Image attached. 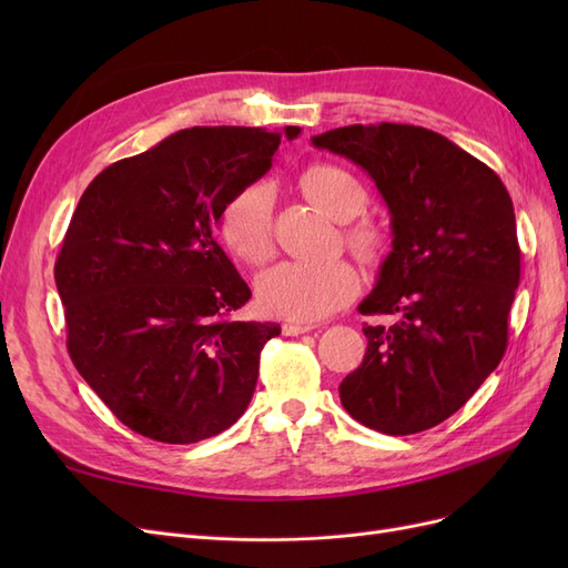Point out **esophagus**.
<instances>
[{
	"label": "esophagus",
	"instance_id": "34e87169",
	"mask_svg": "<svg viewBox=\"0 0 568 568\" xmlns=\"http://www.w3.org/2000/svg\"><path fill=\"white\" fill-rule=\"evenodd\" d=\"M313 329H315V324H305V322H284L282 324V332L286 336H298V334H307Z\"/></svg>",
	"mask_w": 568,
	"mask_h": 568
}]
</instances>
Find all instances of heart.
<instances>
[{"label":"heart","mask_w":568,"mask_h":568,"mask_svg":"<svg viewBox=\"0 0 568 568\" xmlns=\"http://www.w3.org/2000/svg\"><path fill=\"white\" fill-rule=\"evenodd\" d=\"M298 186L303 196L336 222L341 236L359 261L379 263L388 253V234L363 215L369 196L353 173L332 163L305 168ZM220 239L239 261L263 265L274 253V196L267 182H253L236 192L220 213ZM359 288V277L348 261L274 265L257 277L255 294L265 313L296 322H315L351 303Z\"/></svg>","instance_id":"b5f03b06"}]
</instances>
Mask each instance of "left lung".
<instances>
[{"label":"left lung","mask_w":568,"mask_h":568,"mask_svg":"<svg viewBox=\"0 0 568 568\" xmlns=\"http://www.w3.org/2000/svg\"><path fill=\"white\" fill-rule=\"evenodd\" d=\"M357 163L379 189L393 251L359 303L363 365L338 386L348 415L374 432H426L467 403L507 351L521 277L514 205L503 180L417 125H348L313 136Z\"/></svg>","instance_id":"left-lung-1"}]
</instances>
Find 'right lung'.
Instances as JSON below:
<instances>
[{
  "instance_id": "add662e5",
  "label": "right lung",
  "mask_w": 568,
  "mask_h": 568,
  "mask_svg": "<svg viewBox=\"0 0 568 568\" xmlns=\"http://www.w3.org/2000/svg\"><path fill=\"white\" fill-rule=\"evenodd\" d=\"M301 128H192L123 159L80 196L54 265L65 346L134 434L186 445L244 415L274 322L213 236L225 203L261 180Z\"/></svg>"
}]
</instances>
